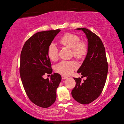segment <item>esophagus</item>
I'll return each mask as SVG.
<instances>
[{
  "mask_svg": "<svg viewBox=\"0 0 124 124\" xmlns=\"http://www.w3.org/2000/svg\"><path fill=\"white\" fill-rule=\"evenodd\" d=\"M68 78L67 77H66V76H62V79H67Z\"/></svg>",
  "mask_w": 124,
  "mask_h": 124,
  "instance_id": "obj_1",
  "label": "esophagus"
}]
</instances>
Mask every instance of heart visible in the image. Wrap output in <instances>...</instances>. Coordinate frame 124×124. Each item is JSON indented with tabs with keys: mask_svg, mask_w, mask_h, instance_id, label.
Masks as SVG:
<instances>
[{
	"mask_svg": "<svg viewBox=\"0 0 124 124\" xmlns=\"http://www.w3.org/2000/svg\"><path fill=\"white\" fill-rule=\"evenodd\" d=\"M60 43L65 47L72 49L74 56L77 59H81L86 55L88 51V47L85 43L81 42L79 36L72 33H66L62 36L59 40ZM58 48L54 43H52L48 48L47 54L49 59L55 61L58 59ZM77 68L76 62L71 61H62L55 67L57 72L64 76H68Z\"/></svg>",
	"mask_w": 124,
	"mask_h": 124,
	"instance_id": "obj_1",
	"label": "heart"
}]
</instances>
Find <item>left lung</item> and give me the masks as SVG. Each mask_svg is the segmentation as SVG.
Returning a JSON list of instances; mask_svg holds the SVG:
<instances>
[{
    "label": "left lung",
    "mask_w": 124,
    "mask_h": 124,
    "mask_svg": "<svg viewBox=\"0 0 124 124\" xmlns=\"http://www.w3.org/2000/svg\"><path fill=\"white\" fill-rule=\"evenodd\" d=\"M85 34L88 52L83 63L77 71L86 79L81 83V78H74L76 85L72 89V97L82 104L93 102L100 96L105 85L108 71L105 47L98 36L88 29L76 28Z\"/></svg>",
    "instance_id": "1"
}]
</instances>
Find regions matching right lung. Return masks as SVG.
I'll return each instance as SVG.
<instances>
[{"label": "right lung", "instance_id": "obj_1", "mask_svg": "<svg viewBox=\"0 0 124 124\" xmlns=\"http://www.w3.org/2000/svg\"><path fill=\"white\" fill-rule=\"evenodd\" d=\"M60 31L35 33L26 41L21 52L20 74L24 89L31 102L41 108H47L54 103L61 81V76L57 73L51 75L50 79L43 78L45 73H52L48 48Z\"/></svg>", "mask_w": 124, "mask_h": 124}]
</instances>
